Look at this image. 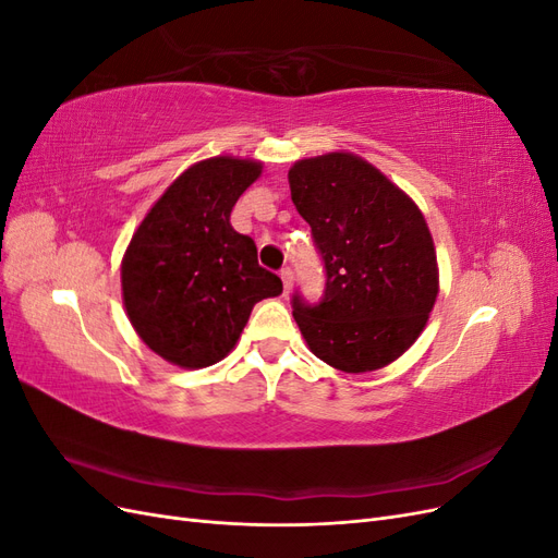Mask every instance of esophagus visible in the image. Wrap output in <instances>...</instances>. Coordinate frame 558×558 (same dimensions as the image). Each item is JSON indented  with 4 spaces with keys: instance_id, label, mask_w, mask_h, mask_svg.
<instances>
[{
    "instance_id": "34e87169",
    "label": "esophagus",
    "mask_w": 558,
    "mask_h": 558,
    "mask_svg": "<svg viewBox=\"0 0 558 558\" xmlns=\"http://www.w3.org/2000/svg\"><path fill=\"white\" fill-rule=\"evenodd\" d=\"M281 281H283V293H289L293 289V269L291 267H283L279 272Z\"/></svg>"
}]
</instances>
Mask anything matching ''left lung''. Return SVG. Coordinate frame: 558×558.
I'll list each match as a JSON object with an SVG mask.
<instances>
[{"instance_id": "obj_1", "label": "left lung", "mask_w": 558, "mask_h": 558, "mask_svg": "<svg viewBox=\"0 0 558 558\" xmlns=\"http://www.w3.org/2000/svg\"><path fill=\"white\" fill-rule=\"evenodd\" d=\"M291 199L324 263L318 302L293 293V316L314 356L344 373L396 361L424 330L437 298L424 214L373 165L351 154L300 160Z\"/></svg>"}]
</instances>
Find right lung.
<instances>
[{
	"mask_svg": "<svg viewBox=\"0 0 558 558\" xmlns=\"http://www.w3.org/2000/svg\"><path fill=\"white\" fill-rule=\"evenodd\" d=\"M260 162L209 158L189 167L146 214L123 258L130 324L158 356L207 367L228 356L256 302L281 293L256 242L230 226Z\"/></svg>",
	"mask_w": 558,
	"mask_h": 558,
	"instance_id": "1",
	"label": "right lung"
}]
</instances>
